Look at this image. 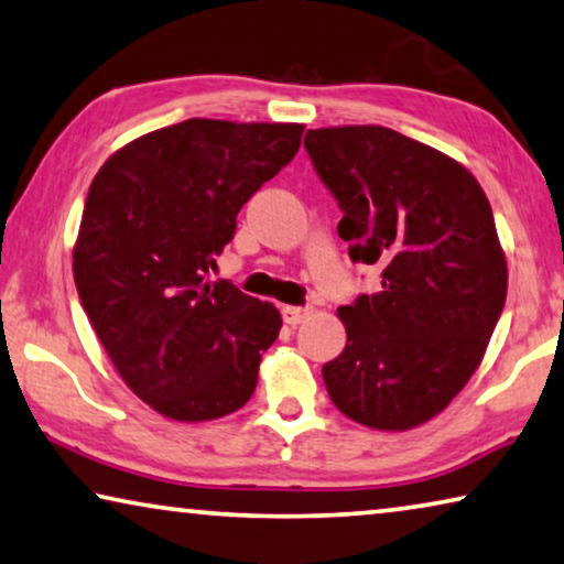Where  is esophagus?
<instances>
[{
	"instance_id": "1",
	"label": "esophagus",
	"mask_w": 564,
	"mask_h": 564,
	"mask_svg": "<svg viewBox=\"0 0 564 564\" xmlns=\"http://www.w3.org/2000/svg\"><path fill=\"white\" fill-rule=\"evenodd\" d=\"M281 314H283L285 324L296 326L301 322H306V318L311 316V306H283Z\"/></svg>"
}]
</instances>
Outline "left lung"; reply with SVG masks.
Listing matches in <instances>:
<instances>
[{
    "mask_svg": "<svg viewBox=\"0 0 564 564\" xmlns=\"http://www.w3.org/2000/svg\"><path fill=\"white\" fill-rule=\"evenodd\" d=\"M339 202V238L382 285L339 306L347 347L322 369L344 415L410 431L451 405L481 365L507 301V258L481 184L456 159L384 126L306 131Z\"/></svg>",
    "mask_w": 564,
    "mask_h": 564,
    "instance_id": "1",
    "label": "left lung"
}]
</instances>
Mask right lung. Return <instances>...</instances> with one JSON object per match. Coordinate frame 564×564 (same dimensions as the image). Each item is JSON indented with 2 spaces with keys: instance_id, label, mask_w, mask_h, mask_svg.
<instances>
[{
  "instance_id": "right-lung-1",
  "label": "right lung",
  "mask_w": 564,
  "mask_h": 564,
  "mask_svg": "<svg viewBox=\"0 0 564 564\" xmlns=\"http://www.w3.org/2000/svg\"><path fill=\"white\" fill-rule=\"evenodd\" d=\"M301 133V123L189 119L133 139L90 182L75 289L123 382L159 415L217 420L256 392L281 314L209 271Z\"/></svg>"
}]
</instances>
